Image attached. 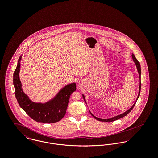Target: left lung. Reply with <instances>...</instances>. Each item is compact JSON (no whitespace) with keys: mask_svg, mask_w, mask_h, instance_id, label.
<instances>
[{"mask_svg":"<svg viewBox=\"0 0 158 158\" xmlns=\"http://www.w3.org/2000/svg\"><path fill=\"white\" fill-rule=\"evenodd\" d=\"M132 57H133V60L134 61V62L135 63V65H136V67H137V71H138V73H139V77H140V85H139V94H138V96H137V98L136 99V101H135V103H134V105H133V106L131 108H130L128 111H127L126 112H125L119 115H117V116H115V117H114L113 118H109V119H101V118H97L96 117H95L92 113H90L91 114V115L93 116L94 118H95L96 120H99V121H101V122H113V121H115V120H117L118 119H120L125 116H126L128 113L130 112H131V111L133 109L135 105V103L138 99V98L139 97V95H140V89H141V83H140V75H141V69H140V63L139 62L137 61V60L135 58V56L133 54L132 55ZM83 98L85 99V97L83 95Z\"/></svg>","mask_w":158,"mask_h":158,"instance_id":"left-lung-1","label":"left lung"}]
</instances>
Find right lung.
Instances as JSON below:
<instances>
[{
	"label": "right lung",
	"instance_id": "right-lung-1",
	"mask_svg": "<svg viewBox=\"0 0 158 158\" xmlns=\"http://www.w3.org/2000/svg\"><path fill=\"white\" fill-rule=\"evenodd\" d=\"M20 56L13 74L15 94L19 106L30 117L37 122L53 123L61 120L66 114L71 94L76 90V84L72 83L64 87L50 102L42 104L31 102L23 92L19 80Z\"/></svg>",
	"mask_w": 158,
	"mask_h": 158
}]
</instances>
